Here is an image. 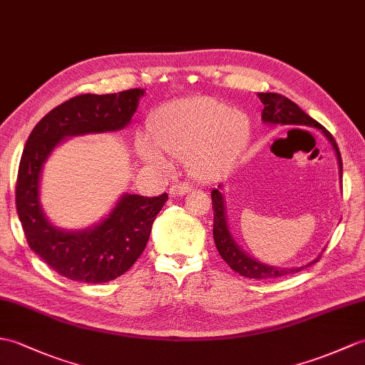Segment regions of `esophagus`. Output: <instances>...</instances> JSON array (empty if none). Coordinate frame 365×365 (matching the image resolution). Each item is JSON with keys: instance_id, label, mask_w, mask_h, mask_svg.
I'll return each instance as SVG.
<instances>
[{"instance_id": "1", "label": "esophagus", "mask_w": 365, "mask_h": 365, "mask_svg": "<svg viewBox=\"0 0 365 365\" xmlns=\"http://www.w3.org/2000/svg\"><path fill=\"white\" fill-rule=\"evenodd\" d=\"M191 190L190 183H173L171 188H169V196L175 197V196H182V194L188 192Z\"/></svg>"}]
</instances>
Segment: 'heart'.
I'll return each mask as SVG.
<instances>
[{
  "mask_svg": "<svg viewBox=\"0 0 365 365\" xmlns=\"http://www.w3.org/2000/svg\"><path fill=\"white\" fill-rule=\"evenodd\" d=\"M250 137L249 118L208 96L168 106L150 120L149 138L137 140V152L149 168L168 171L171 160L185 158L186 171L200 182L230 169Z\"/></svg>",
  "mask_w": 365,
  "mask_h": 365,
  "instance_id": "heart-1",
  "label": "heart"
}]
</instances>
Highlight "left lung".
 Here are the masks:
<instances>
[{
	"label": "left lung",
	"mask_w": 365,
	"mask_h": 365,
	"mask_svg": "<svg viewBox=\"0 0 365 365\" xmlns=\"http://www.w3.org/2000/svg\"><path fill=\"white\" fill-rule=\"evenodd\" d=\"M258 98L262 103V106H264V108H262L261 112V121L264 124L312 127V129H319L322 133H324V137L329 141V144H331V148L336 152V158L339 165V177L342 179L341 152H339V148L333 138V135L329 133L324 125H320L316 120H312L308 113H304L303 110L297 104L292 103L291 99H287L283 95H278V93H258ZM341 185H342V180H341ZM222 190H224L222 183H219L216 188H213V191H211V202H213V213H215L213 238H215V244L219 255L222 257V259L235 270V272H238L242 277L255 278V279L275 278V277L299 272V270L314 264L316 261L320 259L322 253L317 258L299 267H277V266L266 264V262L258 261L257 258L250 257L249 253L244 252L240 247V244L235 241L230 228H228L227 207H225Z\"/></svg>",
	"instance_id": "left-lung-1"
}]
</instances>
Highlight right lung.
I'll return each mask as SVG.
<instances>
[{"instance_id": "add662e5", "label": "right lung", "mask_w": 365, "mask_h": 365, "mask_svg": "<svg viewBox=\"0 0 365 365\" xmlns=\"http://www.w3.org/2000/svg\"><path fill=\"white\" fill-rule=\"evenodd\" d=\"M144 96L143 88L112 95H81L41 118L24 146L16 177V213L29 247L58 275L82 283H106L127 272L140 258L168 194H127L110 213L83 230L57 227L40 202L43 166L66 138L124 129Z\"/></svg>"}]
</instances>
